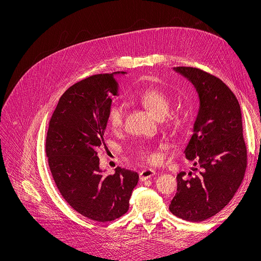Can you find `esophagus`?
<instances>
[{"mask_svg": "<svg viewBox=\"0 0 261 261\" xmlns=\"http://www.w3.org/2000/svg\"><path fill=\"white\" fill-rule=\"evenodd\" d=\"M154 175H155V171L154 170H152V169H145V170H143V171L139 173V179L141 181H145L147 179H150Z\"/></svg>", "mask_w": 261, "mask_h": 261, "instance_id": "1", "label": "esophagus"}]
</instances>
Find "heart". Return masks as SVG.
<instances>
[{"mask_svg": "<svg viewBox=\"0 0 261 261\" xmlns=\"http://www.w3.org/2000/svg\"><path fill=\"white\" fill-rule=\"evenodd\" d=\"M139 100L152 114H154L158 118L163 117L170 110L171 104L169 97L158 88L149 87L145 89L140 93ZM106 120L108 126L112 130H120L124 122V113L122 107L117 104H111L107 109ZM137 154L141 159L146 160L151 164H155L159 160L158 153L147 147L138 148Z\"/></svg>", "mask_w": 261, "mask_h": 261, "instance_id": "obj_1", "label": "heart"}]
</instances>
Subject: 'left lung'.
<instances>
[{"label": "left lung", "instance_id": "obj_1", "mask_svg": "<svg viewBox=\"0 0 261 261\" xmlns=\"http://www.w3.org/2000/svg\"><path fill=\"white\" fill-rule=\"evenodd\" d=\"M175 70L191 81L200 98L194 133L185 156L193 172L177 175V193L170 204L174 216L202 222L219 213L232 200L247 169V148L238 99L218 77L191 66Z\"/></svg>", "mask_w": 261, "mask_h": 261}]
</instances>
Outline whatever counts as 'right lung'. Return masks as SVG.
<instances>
[{
    "instance_id": "right-lung-1",
    "label": "right lung",
    "mask_w": 261,
    "mask_h": 261,
    "mask_svg": "<svg viewBox=\"0 0 261 261\" xmlns=\"http://www.w3.org/2000/svg\"><path fill=\"white\" fill-rule=\"evenodd\" d=\"M118 87L114 74L93 75L70 86L59 99L45 138L61 196L80 215L99 223L125 215L138 182L135 172L117 167L113 175L103 176L99 167L97 150L104 144L107 109Z\"/></svg>"
}]
</instances>
